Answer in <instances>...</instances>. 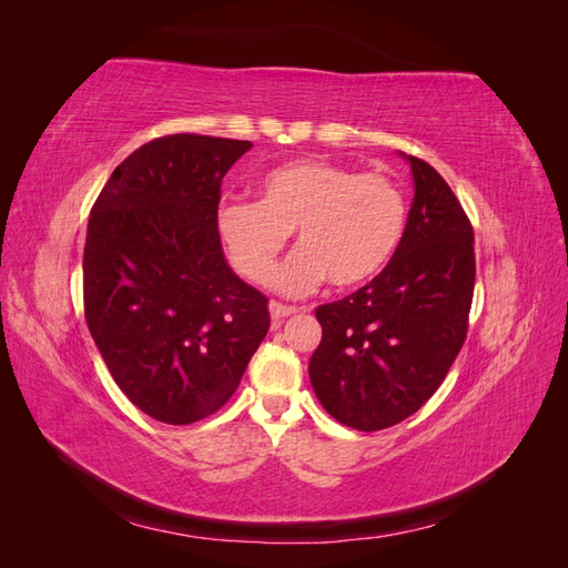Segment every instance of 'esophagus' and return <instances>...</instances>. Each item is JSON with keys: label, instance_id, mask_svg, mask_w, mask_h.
I'll use <instances>...</instances> for the list:
<instances>
[{"label": "esophagus", "instance_id": "obj_1", "mask_svg": "<svg viewBox=\"0 0 568 568\" xmlns=\"http://www.w3.org/2000/svg\"><path fill=\"white\" fill-rule=\"evenodd\" d=\"M296 313H301V307H294V305H284V303H277V301H272L270 303V315H272V320H286V317H291V315H296Z\"/></svg>", "mask_w": 568, "mask_h": 568}]
</instances>
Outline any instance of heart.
Returning <instances> with one entry per match:
<instances>
[{"mask_svg":"<svg viewBox=\"0 0 568 568\" xmlns=\"http://www.w3.org/2000/svg\"><path fill=\"white\" fill-rule=\"evenodd\" d=\"M407 205L382 175L320 161H291L257 182V201H230L217 211V234L232 265L255 284L270 282L296 232V253L274 284L307 294L329 280L351 291L374 282L398 253Z\"/></svg>","mask_w":568,"mask_h":568,"instance_id":"1","label":"heart"}]
</instances>
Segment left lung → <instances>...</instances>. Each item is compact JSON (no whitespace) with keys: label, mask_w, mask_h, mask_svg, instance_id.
<instances>
[{"label":"left lung","mask_w":568,"mask_h":568,"mask_svg":"<svg viewBox=\"0 0 568 568\" xmlns=\"http://www.w3.org/2000/svg\"><path fill=\"white\" fill-rule=\"evenodd\" d=\"M415 196L398 253L355 294L317 307L322 341L311 384L334 419L379 432L432 398L467 336L474 230L436 170L400 153Z\"/></svg>","instance_id":"8db88e82"}]
</instances>
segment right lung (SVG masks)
<instances>
[{
    "instance_id": "obj_1",
    "label": "right lung",
    "mask_w": 568,
    "mask_h": 568,
    "mask_svg": "<svg viewBox=\"0 0 568 568\" xmlns=\"http://www.w3.org/2000/svg\"><path fill=\"white\" fill-rule=\"evenodd\" d=\"M251 142L153 140L120 163L84 242V317L128 398L163 424L225 405L270 329L267 298L230 267L220 184Z\"/></svg>"
}]
</instances>
